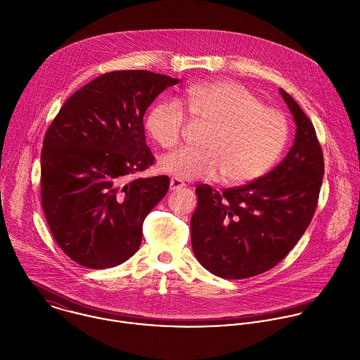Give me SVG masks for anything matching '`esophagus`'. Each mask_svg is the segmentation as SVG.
<instances>
[{
	"label": "esophagus",
	"instance_id": "obj_1",
	"mask_svg": "<svg viewBox=\"0 0 360 360\" xmlns=\"http://www.w3.org/2000/svg\"><path fill=\"white\" fill-rule=\"evenodd\" d=\"M184 186H186V184H185L182 179H179V178H171V182H169V189H171V191H178V189H181V188H184Z\"/></svg>",
	"mask_w": 360,
	"mask_h": 360
}]
</instances>
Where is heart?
<instances>
[{"label":"heart","instance_id":"obj_1","mask_svg":"<svg viewBox=\"0 0 360 360\" xmlns=\"http://www.w3.org/2000/svg\"><path fill=\"white\" fill-rule=\"evenodd\" d=\"M184 102L192 116L210 124L200 148H181L161 157L160 168L185 179H213L229 185L252 182L265 175L283 151L289 127L282 112L234 81L195 84ZM186 112L179 101L158 102L148 113L147 129L164 148L179 144Z\"/></svg>","mask_w":360,"mask_h":360}]
</instances>
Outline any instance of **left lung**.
Wrapping results in <instances>:
<instances>
[{
    "label": "left lung",
    "mask_w": 360,
    "mask_h": 360,
    "mask_svg": "<svg viewBox=\"0 0 360 360\" xmlns=\"http://www.w3.org/2000/svg\"><path fill=\"white\" fill-rule=\"evenodd\" d=\"M296 129L295 143L266 175L221 192L202 184L191 219L196 259L224 279H245L278 265L307 230L319 203L324 157L316 129L282 88Z\"/></svg>",
    "instance_id": "left-lung-1"
}]
</instances>
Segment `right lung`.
Masks as SVG:
<instances>
[{"mask_svg":"<svg viewBox=\"0 0 360 360\" xmlns=\"http://www.w3.org/2000/svg\"><path fill=\"white\" fill-rule=\"evenodd\" d=\"M179 79L146 70L105 72L75 91L43 139L40 198L53 238L74 262L103 269L133 257L143 221L169 188L154 164L143 116Z\"/></svg>","mask_w":360,"mask_h":360,"instance_id":"right-lung-1","label":"right lung"}]
</instances>
